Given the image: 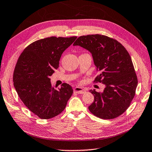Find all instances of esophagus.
<instances>
[{
    "label": "esophagus",
    "instance_id": "1",
    "mask_svg": "<svg viewBox=\"0 0 152 152\" xmlns=\"http://www.w3.org/2000/svg\"><path fill=\"white\" fill-rule=\"evenodd\" d=\"M73 91L77 94H83L85 92V90L83 89L82 87H79V86H76L73 88Z\"/></svg>",
    "mask_w": 152,
    "mask_h": 152
}]
</instances>
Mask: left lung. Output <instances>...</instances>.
<instances>
[{"label":"left lung","mask_w":152,"mask_h":152,"mask_svg":"<svg viewBox=\"0 0 152 152\" xmlns=\"http://www.w3.org/2000/svg\"><path fill=\"white\" fill-rule=\"evenodd\" d=\"M73 46H80L92 54L99 75L94 81L105 85L102 92H90L94 100L90 111L99 118L114 119L128 109L138 85L131 58L116 40L102 35L80 36Z\"/></svg>","instance_id":"1"}]
</instances>
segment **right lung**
I'll return each mask as SVG.
<instances>
[{"mask_svg":"<svg viewBox=\"0 0 152 152\" xmlns=\"http://www.w3.org/2000/svg\"><path fill=\"white\" fill-rule=\"evenodd\" d=\"M77 37H51L38 40L24 49L15 65L14 86L25 106L42 119L64 110L73 90L67 83L56 89L49 78L59 67L61 56Z\"/></svg>","mask_w":152,"mask_h":152,"instance_id":"obj_1","label":"right lung"}]
</instances>
